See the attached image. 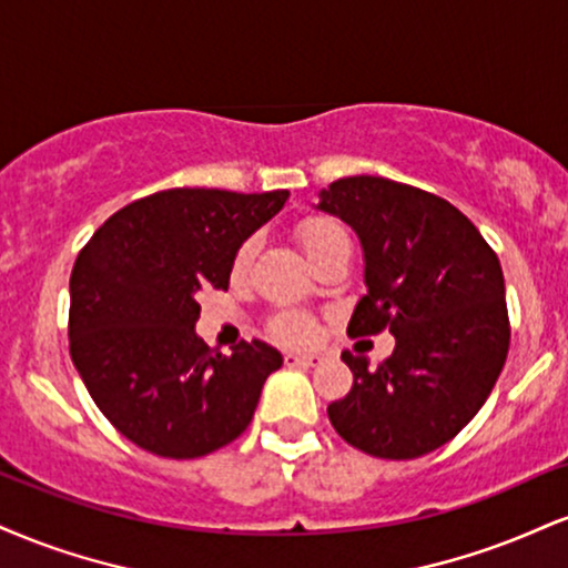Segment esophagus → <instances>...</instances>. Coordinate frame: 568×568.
Masks as SVG:
<instances>
[{
	"mask_svg": "<svg viewBox=\"0 0 568 568\" xmlns=\"http://www.w3.org/2000/svg\"><path fill=\"white\" fill-rule=\"evenodd\" d=\"M285 365L288 367H317L323 365L320 354H285Z\"/></svg>",
	"mask_w": 568,
	"mask_h": 568,
	"instance_id": "1",
	"label": "esophagus"
}]
</instances>
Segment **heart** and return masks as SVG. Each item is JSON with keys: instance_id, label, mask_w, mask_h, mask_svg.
Returning <instances> with one entry per match:
<instances>
[{"instance_id": "obj_1", "label": "heart", "mask_w": 568, "mask_h": 568, "mask_svg": "<svg viewBox=\"0 0 568 568\" xmlns=\"http://www.w3.org/2000/svg\"><path fill=\"white\" fill-rule=\"evenodd\" d=\"M296 237L298 243L304 245L306 256H310L312 262H317V258L327 254L333 245L346 241V232L341 230V224L333 222V219L310 216L296 227ZM254 256H256V241H251L248 237V241H243L241 248L235 251V256H232V280L241 283V280L248 277ZM272 333H275V338L283 341V344H293V346L310 344L314 338V320L304 312H280L277 317L272 320Z\"/></svg>"}]
</instances>
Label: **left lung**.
<instances>
[{
  "instance_id": "obj_1",
  "label": "left lung",
  "mask_w": 568,
  "mask_h": 568,
  "mask_svg": "<svg viewBox=\"0 0 568 568\" xmlns=\"http://www.w3.org/2000/svg\"><path fill=\"white\" fill-rule=\"evenodd\" d=\"M317 209L344 219L365 251L352 338L394 333L392 357L341 354L352 392L327 405L344 442L413 460L455 439L497 384L510 346L500 258L444 197L384 176H344Z\"/></svg>"
}]
</instances>
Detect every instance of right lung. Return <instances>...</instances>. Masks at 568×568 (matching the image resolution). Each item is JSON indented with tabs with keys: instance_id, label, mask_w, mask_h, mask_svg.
Listing matches in <instances>:
<instances>
[{
	"instance_id": "right-lung-1",
	"label": "right lung",
	"mask_w": 568,
	"mask_h": 568,
	"mask_svg": "<svg viewBox=\"0 0 568 568\" xmlns=\"http://www.w3.org/2000/svg\"><path fill=\"white\" fill-rule=\"evenodd\" d=\"M288 195L161 190L115 211L81 248L71 359L100 413L136 447L190 460L248 428L283 357L264 341H241L230 357L209 349L195 336V298L227 291L235 251Z\"/></svg>"
}]
</instances>
